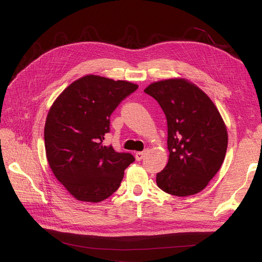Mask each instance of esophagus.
<instances>
[{"instance_id": "34e87169", "label": "esophagus", "mask_w": 262, "mask_h": 262, "mask_svg": "<svg viewBox=\"0 0 262 262\" xmlns=\"http://www.w3.org/2000/svg\"><path fill=\"white\" fill-rule=\"evenodd\" d=\"M144 155H145V150H144V152H137V153H136V158H137V161L143 160Z\"/></svg>"}]
</instances>
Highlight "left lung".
<instances>
[{"label":"left lung","instance_id":"8db88e82","mask_svg":"<svg viewBox=\"0 0 262 262\" xmlns=\"http://www.w3.org/2000/svg\"><path fill=\"white\" fill-rule=\"evenodd\" d=\"M167 120L169 158L156 175L163 191L177 196L200 192L224 162L227 131L212 100L186 80H165L148 85Z\"/></svg>","mask_w":262,"mask_h":262}]
</instances>
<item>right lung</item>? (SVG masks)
<instances>
[{
    "mask_svg": "<svg viewBox=\"0 0 262 262\" xmlns=\"http://www.w3.org/2000/svg\"><path fill=\"white\" fill-rule=\"evenodd\" d=\"M138 85L86 75L53 102L45 125L47 160L55 178L80 201L100 202L120 186L124 169L136 161L102 143L110 116Z\"/></svg>",
    "mask_w": 262,
    "mask_h": 262,
    "instance_id": "add662e5",
    "label": "right lung"
}]
</instances>
